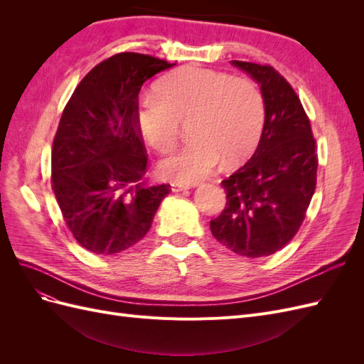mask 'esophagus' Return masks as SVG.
<instances>
[{
	"instance_id": "esophagus-1",
	"label": "esophagus",
	"mask_w": 364,
	"mask_h": 364,
	"mask_svg": "<svg viewBox=\"0 0 364 364\" xmlns=\"http://www.w3.org/2000/svg\"><path fill=\"white\" fill-rule=\"evenodd\" d=\"M186 190H190V185L178 183V182H173L171 183V191L173 193H181V191H186Z\"/></svg>"
}]
</instances>
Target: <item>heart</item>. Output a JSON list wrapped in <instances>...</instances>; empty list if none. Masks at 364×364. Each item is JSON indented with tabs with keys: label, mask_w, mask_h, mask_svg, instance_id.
<instances>
[{
	"label": "heart",
	"mask_w": 364,
	"mask_h": 364,
	"mask_svg": "<svg viewBox=\"0 0 364 364\" xmlns=\"http://www.w3.org/2000/svg\"><path fill=\"white\" fill-rule=\"evenodd\" d=\"M158 95L138 107V127L147 144L165 153L178 142L181 126L191 123L194 139L159 164L164 179L194 183L225 161L234 167L258 146L266 107L258 86L243 77L188 67L164 79Z\"/></svg>",
	"instance_id": "obj_1"
}]
</instances>
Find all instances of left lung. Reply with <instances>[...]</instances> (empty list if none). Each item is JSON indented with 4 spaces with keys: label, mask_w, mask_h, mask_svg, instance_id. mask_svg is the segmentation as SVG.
Instances as JSON below:
<instances>
[{
    "label": "left lung",
    "mask_w": 364,
    "mask_h": 364,
    "mask_svg": "<svg viewBox=\"0 0 364 364\" xmlns=\"http://www.w3.org/2000/svg\"><path fill=\"white\" fill-rule=\"evenodd\" d=\"M230 63L259 85L266 118L255 153L222 182L226 208L211 220V232L237 255L261 258L282 249L304 222L316 190V141L301 100L278 71Z\"/></svg>",
    "instance_id": "obj_1"
}]
</instances>
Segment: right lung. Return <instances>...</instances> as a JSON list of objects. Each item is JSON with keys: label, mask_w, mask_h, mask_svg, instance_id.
<instances>
[{"label": "right lung", "mask_w": 364, "mask_h": 364, "mask_svg": "<svg viewBox=\"0 0 364 364\" xmlns=\"http://www.w3.org/2000/svg\"><path fill=\"white\" fill-rule=\"evenodd\" d=\"M174 63L119 53L87 73L62 114L51 151V183L74 238L117 255L144 238L170 185L144 182L147 156L138 94Z\"/></svg>", "instance_id": "obj_1"}]
</instances>
